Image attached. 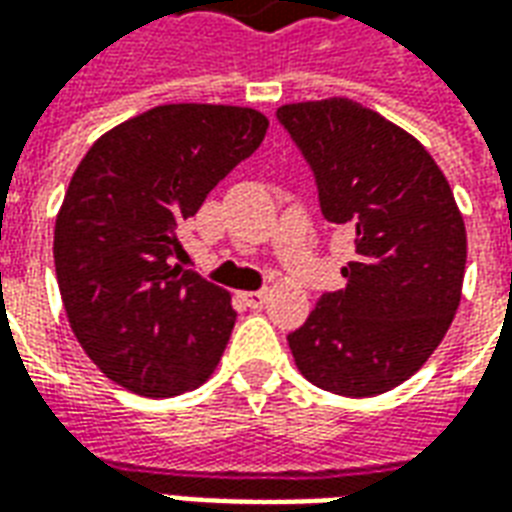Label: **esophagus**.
Masks as SVG:
<instances>
[{
	"mask_svg": "<svg viewBox=\"0 0 512 512\" xmlns=\"http://www.w3.org/2000/svg\"><path fill=\"white\" fill-rule=\"evenodd\" d=\"M241 299H244L246 307H252V310H260L263 304L268 301L266 290H255V293H241Z\"/></svg>",
	"mask_w": 512,
	"mask_h": 512,
	"instance_id": "34e87169",
	"label": "esophagus"
}]
</instances>
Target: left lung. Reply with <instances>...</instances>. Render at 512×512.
Here are the masks:
<instances>
[{"mask_svg":"<svg viewBox=\"0 0 512 512\" xmlns=\"http://www.w3.org/2000/svg\"><path fill=\"white\" fill-rule=\"evenodd\" d=\"M277 117L310 161L323 216L354 233L345 288L288 334L301 376L343 397L384 395L425 365L461 304L466 227L419 139L351 98Z\"/></svg>","mask_w":512,"mask_h":512,"instance_id":"8db88e82","label":"left lung"}]
</instances>
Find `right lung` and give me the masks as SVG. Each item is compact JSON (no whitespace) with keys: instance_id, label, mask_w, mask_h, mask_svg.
Instances as JSON below:
<instances>
[{"instance_id":"add662e5","label":"right lung","mask_w":512,"mask_h":512,"mask_svg":"<svg viewBox=\"0 0 512 512\" xmlns=\"http://www.w3.org/2000/svg\"><path fill=\"white\" fill-rule=\"evenodd\" d=\"M268 117L249 106L164 104L95 142L54 224L65 315L93 365L142 397L205 384L235 310L230 293L183 271L180 224L255 153Z\"/></svg>"}]
</instances>
